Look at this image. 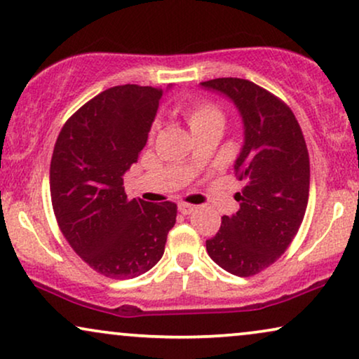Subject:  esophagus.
<instances>
[{
	"label": "esophagus",
	"instance_id": "34e87169",
	"mask_svg": "<svg viewBox=\"0 0 359 359\" xmlns=\"http://www.w3.org/2000/svg\"><path fill=\"white\" fill-rule=\"evenodd\" d=\"M195 208H197V207H195V205H192V203H187V202H180L179 203V212L182 215H190Z\"/></svg>",
	"mask_w": 359,
	"mask_h": 359
}]
</instances>
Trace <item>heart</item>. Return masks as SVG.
Wrapping results in <instances>:
<instances>
[{"label":"heart","mask_w":359,"mask_h":359,"mask_svg":"<svg viewBox=\"0 0 359 359\" xmlns=\"http://www.w3.org/2000/svg\"><path fill=\"white\" fill-rule=\"evenodd\" d=\"M180 111H182L184 118L187 119L192 133L202 130L203 126H207L210 123L223 121L224 119L223 113L219 111V108H217L215 104L208 102H203V100H190V102L182 104ZM156 130H157V124L152 126L151 135H154Z\"/></svg>","instance_id":"obj_1"}]
</instances>
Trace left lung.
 <instances>
[{
    "label": "left lung",
    "instance_id": "obj_1",
    "mask_svg": "<svg viewBox=\"0 0 359 359\" xmlns=\"http://www.w3.org/2000/svg\"><path fill=\"white\" fill-rule=\"evenodd\" d=\"M202 87L233 100L245 123L236 159L240 210L222 218L207 252L229 274H259L279 259L297 235L309 203L310 161L292 109L274 93L245 79H213Z\"/></svg>",
    "mask_w": 359,
    "mask_h": 359
}]
</instances>
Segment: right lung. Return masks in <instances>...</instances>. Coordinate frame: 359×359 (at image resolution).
<instances>
[{
    "label": "right lung",
    "instance_id": "obj_1",
    "mask_svg": "<svg viewBox=\"0 0 359 359\" xmlns=\"http://www.w3.org/2000/svg\"><path fill=\"white\" fill-rule=\"evenodd\" d=\"M164 93L118 85L67 119L50 161V200L62 235L93 271L133 279L157 264L177 205L130 200L123 175L137 162Z\"/></svg>",
    "mask_w": 359,
    "mask_h": 359
}]
</instances>
